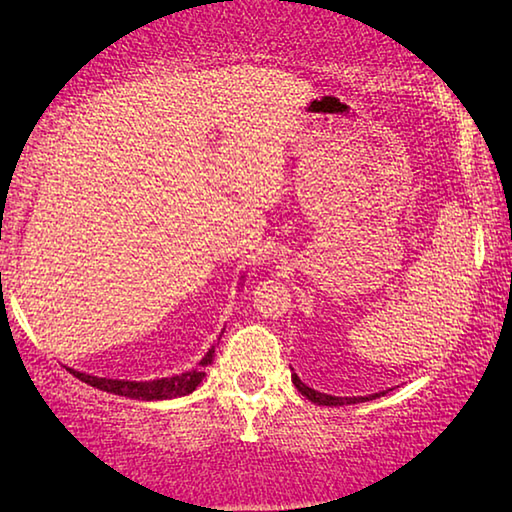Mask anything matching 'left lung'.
Here are the masks:
<instances>
[{
    "mask_svg": "<svg viewBox=\"0 0 512 512\" xmlns=\"http://www.w3.org/2000/svg\"><path fill=\"white\" fill-rule=\"evenodd\" d=\"M291 381L293 386L298 388L300 395H305L309 402H314L318 406H343V404H359V402H370V400H377V397L384 395L386 391L381 393H372V395H357V397H339V395H327V393H320V391H314V388H309L305 381H302L296 372H293L291 368Z\"/></svg>",
    "mask_w": 512,
    "mask_h": 512,
    "instance_id": "1",
    "label": "left lung"
}]
</instances>
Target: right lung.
Returning a JSON list of instances; mask_svg holds the SVG:
<instances>
[{"label": "right lung", "instance_id": "right-lung-1", "mask_svg": "<svg viewBox=\"0 0 512 512\" xmlns=\"http://www.w3.org/2000/svg\"><path fill=\"white\" fill-rule=\"evenodd\" d=\"M246 275H241V282H244ZM214 345L205 352V357L196 363V368L183 372V375L173 377H162V379H151V381H131V379H110V377H94L88 372H79L74 368H67L76 379L85 381L88 386L99 388V391H106L112 395L131 397V400H173V397H183L196 391V386L201 384L205 377V368L212 363Z\"/></svg>", "mask_w": 512, "mask_h": 512}]
</instances>
